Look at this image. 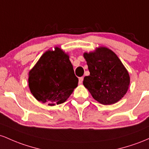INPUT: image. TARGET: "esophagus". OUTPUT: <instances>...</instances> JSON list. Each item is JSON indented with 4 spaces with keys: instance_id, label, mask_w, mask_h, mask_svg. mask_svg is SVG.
I'll return each mask as SVG.
<instances>
[{
    "instance_id": "34e87169",
    "label": "esophagus",
    "mask_w": 149,
    "mask_h": 149,
    "mask_svg": "<svg viewBox=\"0 0 149 149\" xmlns=\"http://www.w3.org/2000/svg\"><path fill=\"white\" fill-rule=\"evenodd\" d=\"M83 79H84V77H81L79 78V84H81L83 82Z\"/></svg>"
}]
</instances>
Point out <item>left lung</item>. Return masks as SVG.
Instances as JSON below:
<instances>
[{"instance_id":"8db88e82","label":"left lung","mask_w":149,"mask_h":149,"mask_svg":"<svg viewBox=\"0 0 149 149\" xmlns=\"http://www.w3.org/2000/svg\"><path fill=\"white\" fill-rule=\"evenodd\" d=\"M90 74L84 77L83 84L96 101L111 105L120 101L127 91L130 76L122 62L111 50L96 48L85 53Z\"/></svg>"}]
</instances>
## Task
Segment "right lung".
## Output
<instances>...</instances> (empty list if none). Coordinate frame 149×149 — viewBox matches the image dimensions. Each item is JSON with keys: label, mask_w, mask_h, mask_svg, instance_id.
Listing matches in <instances>:
<instances>
[{"label": "right lung", "mask_w": 149, "mask_h": 149, "mask_svg": "<svg viewBox=\"0 0 149 149\" xmlns=\"http://www.w3.org/2000/svg\"><path fill=\"white\" fill-rule=\"evenodd\" d=\"M78 81L69 56L59 48L46 51L30 70L28 79L33 96L49 106L64 103Z\"/></svg>", "instance_id": "1"}]
</instances>
